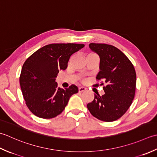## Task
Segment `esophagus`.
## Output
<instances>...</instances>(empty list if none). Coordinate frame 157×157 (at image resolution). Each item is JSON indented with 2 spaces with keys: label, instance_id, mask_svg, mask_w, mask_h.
<instances>
[{
  "label": "esophagus",
  "instance_id": "obj_1",
  "mask_svg": "<svg viewBox=\"0 0 157 157\" xmlns=\"http://www.w3.org/2000/svg\"><path fill=\"white\" fill-rule=\"evenodd\" d=\"M86 90V88L85 87H78V92L79 93H82L83 91H85Z\"/></svg>",
  "mask_w": 157,
  "mask_h": 157
}]
</instances>
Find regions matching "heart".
Listing matches in <instances>:
<instances>
[{"mask_svg":"<svg viewBox=\"0 0 157 157\" xmlns=\"http://www.w3.org/2000/svg\"><path fill=\"white\" fill-rule=\"evenodd\" d=\"M98 57L97 54H95L94 53H89L87 54V57Z\"/></svg>","mask_w":157,"mask_h":157,"instance_id":"1","label":"heart"}]
</instances>
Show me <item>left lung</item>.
Wrapping results in <instances>:
<instances>
[{
  "instance_id": "1",
  "label": "left lung",
  "mask_w": 157,
  "mask_h": 157,
  "mask_svg": "<svg viewBox=\"0 0 157 157\" xmlns=\"http://www.w3.org/2000/svg\"><path fill=\"white\" fill-rule=\"evenodd\" d=\"M89 47L100 56V71L96 80L101 81L105 94H94V100L87 106L98 119L112 122L122 117L132 104L136 87V70L129 58L117 47L102 43H90Z\"/></svg>"
}]
</instances>
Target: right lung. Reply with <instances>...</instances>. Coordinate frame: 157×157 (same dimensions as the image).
<instances>
[{
  "label": "right lung",
  "instance_id": "obj_1",
  "mask_svg": "<svg viewBox=\"0 0 157 157\" xmlns=\"http://www.w3.org/2000/svg\"><path fill=\"white\" fill-rule=\"evenodd\" d=\"M83 44L53 43L41 47L25 61L20 76L22 94L28 109L35 116L52 119L64 110L71 95L78 89L75 85L65 89L57 87L59 70L68 67L70 56Z\"/></svg>",
  "mask_w": 157,
  "mask_h": 157
}]
</instances>
